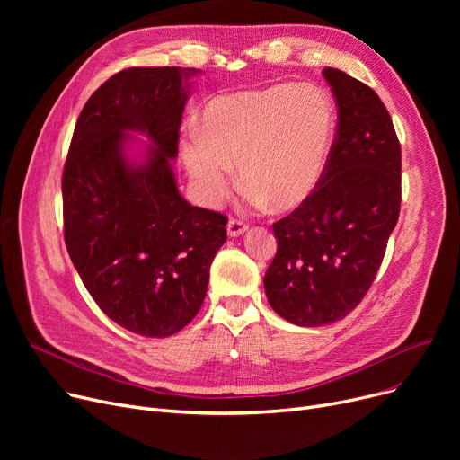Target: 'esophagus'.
Listing matches in <instances>:
<instances>
[{
	"label": "esophagus",
	"mask_w": 460,
	"mask_h": 460,
	"mask_svg": "<svg viewBox=\"0 0 460 460\" xmlns=\"http://www.w3.org/2000/svg\"><path fill=\"white\" fill-rule=\"evenodd\" d=\"M246 231H248V226H246L244 222L234 220V217H231V220L227 222V234H229L231 238H236V236H240V234H244Z\"/></svg>",
	"instance_id": "esophagus-1"
}]
</instances>
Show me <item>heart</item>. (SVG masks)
I'll return each mask as SVG.
<instances>
[{
    "label": "heart",
    "instance_id": "b5f03b06",
    "mask_svg": "<svg viewBox=\"0 0 460 460\" xmlns=\"http://www.w3.org/2000/svg\"><path fill=\"white\" fill-rule=\"evenodd\" d=\"M337 115L315 84H274L217 94L201 111V130L186 127L181 156L203 205L220 203L234 165L246 201L287 212L319 188L335 139Z\"/></svg>",
    "mask_w": 460,
    "mask_h": 460
}]
</instances>
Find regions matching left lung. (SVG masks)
<instances>
[{"mask_svg": "<svg viewBox=\"0 0 460 460\" xmlns=\"http://www.w3.org/2000/svg\"><path fill=\"white\" fill-rule=\"evenodd\" d=\"M323 75L337 106L326 173L272 226L278 252L264 274L272 309L305 328L341 321L366 296L401 208V145L388 110L347 72Z\"/></svg>", "mask_w": 460, "mask_h": 460, "instance_id": "left-lung-1", "label": "left lung"}]
</instances>
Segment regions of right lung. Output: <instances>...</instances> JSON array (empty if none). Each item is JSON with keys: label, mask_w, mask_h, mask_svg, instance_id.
I'll return each mask as SVG.
<instances>
[{"label": "right lung", "mask_w": 460, "mask_h": 460, "mask_svg": "<svg viewBox=\"0 0 460 460\" xmlns=\"http://www.w3.org/2000/svg\"><path fill=\"white\" fill-rule=\"evenodd\" d=\"M198 68L117 72L85 102L63 172L65 244L93 300L137 335L182 330L205 300L227 217L191 207L172 160ZM152 141L139 159L137 140Z\"/></svg>", "instance_id": "obj_1"}]
</instances>
